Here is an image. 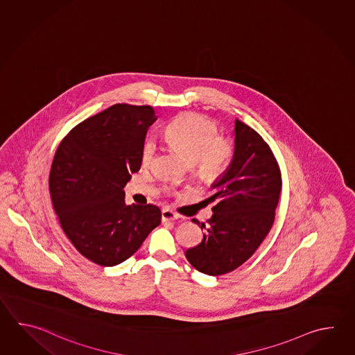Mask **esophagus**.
<instances>
[{"label":"esophagus","instance_id":"1","mask_svg":"<svg viewBox=\"0 0 355 355\" xmlns=\"http://www.w3.org/2000/svg\"><path fill=\"white\" fill-rule=\"evenodd\" d=\"M179 218V214H176L171 209H162V222H173L175 219Z\"/></svg>","mask_w":355,"mask_h":355}]
</instances>
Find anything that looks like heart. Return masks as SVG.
I'll list each match as a JSON object with an SVG mask.
<instances>
[{
    "mask_svg": "<svg viewBox=\"0 0 355 355\" xmlns=\"http://www.w3.org/2000/svg\"><path fill=\"white\" fill-rule=\"evenodd\" d=\"M167 142L174 146L193 164L198 176L205 180L218 179L234 159V144L231 138L218 136L216 123L196 113L181 114L165 128ZM157 153L153 137L142 147V164L151 165Z\"/></svg>",
    "mask_w": 355,
    "mask_h": 355,
    "instance_id": "b5f03b06",
    "label": "heart"
}]
</instances>
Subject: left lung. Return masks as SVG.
<instances>
[{"mask_svg":"<svg viewBox=\"0 0 355 355\" xmlns=\"http://www.w3.org/2000/svg\"><path fill=\"white\" fill-rule=\"evenodd\" d=\"M216 202L203 240L185 251L198 272L222 275L252 257L269 234L282 191L279 165L269 144L254 129L234 121V155L211 184Z\"/></svg>","mask_w":355,"mask_h":355,"instance_id":"obj_1","label":"left lung"}]
</instances>
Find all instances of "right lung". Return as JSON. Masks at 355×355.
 Instances as JSON below:
<instances>
[{
	"mask_svg": "<svg viewBox=\"0 0 355 355\" xmlns=\"http://www.w3.org/2000/svg\"><path fill=\"white\" fill-rule=\"evenodd\" d=\"M151 106L115 104L76 125L60 142L49 191L62 230L77 251L101 266L121 264L161 223L153 204L127 205L123 188L142 164Z\"/></svg>",
	"mask_w": 355,
	"mask_h": 355,
	"instance_id": "obj_1",
	"label": "right lung"
}]
</instances>
